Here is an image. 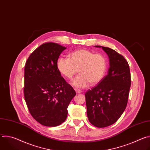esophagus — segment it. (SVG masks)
I'll list each match as a JSON object with an SVG mask.
<instances>
[{
    "label": "esophagus",
    "instance_id": "obj_1",
    "mask_svg": "<svg viewBox=\"0 0 150 150\" xmlns=\"http://www.w3.org/2000/svg\"><path fill=\"white\" fill-rule=\"evenodd\" d=\"M75 92H76V93H78V94L82 93V91L80 90H78V89H75Z\"/></svg>",
    "mask_w": 150,
    "mask_h": 150
}]
</instances>
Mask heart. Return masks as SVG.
Segmentation results:
<instances>
[{
	"label": "heart",
	"instance_id": "1",
	"mask_svg": "<svg viewBox=\"0 0 150 150\" xmlns=\"http://www.w3.org/2000/svg\"><path fill=\"white\" fill-rule=\"evenodd\" d=\"M107 67L104 56L84 49L74 51L69 58L60 57L57 61L59 71L68 79H72L79 70L80 74L72 81L78 88H83L89 83H99L105 75Z\"/></svg>",
	"mask_w": 150,
	"mask_h": 150
}]
</instances>
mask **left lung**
<instances>
[{
  "instance_id": "left-lung-1",
  "label": "left lung",
  "mask_w": 150,
  "mask_h": 150,
  "mask_svg": "<svg viewBox=\"0 0 150 150\" xmlns=\"http://www.w3.org/2000/svg\"><path fill=\"white\" fill-rule=\"evenodd\" d=\"M101 47L108 55V74L85 94L87 117L97 127L115 123L125 111L127 103L131 79L130 69L125 57L115 50Z\"/></svg>"
}]
</instances>
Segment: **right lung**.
Segmentation results:
<instances>
[{
	"instance_id": "add662e5",
	"label": "right lung",
	"mask_w": 150,
	"mask_h": 150,
	"mask_svg": "<svg viewBox=\"0 0 150 150\" xmlns=\"http://www.w3.org/2000/svg\"><path fill=\"white\" fill-rule=\"evenodd\" d=\"M66 49L55 42H45L25 63V100L33 117L46 126H56L65 121L68 107L76 95L57 68L59 56Z\"/></svg>"
}]
</instances>
